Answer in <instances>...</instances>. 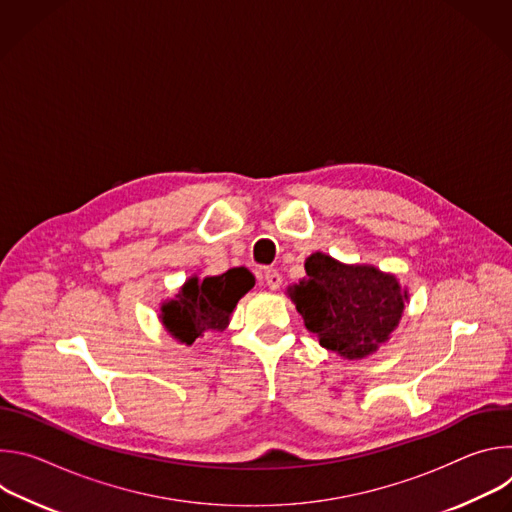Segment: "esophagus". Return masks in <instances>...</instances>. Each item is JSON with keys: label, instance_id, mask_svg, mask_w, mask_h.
<instances>
[{"label": "esophagus", "instance_id": "esophagus-1", "mask_svg": "<svg viewBox=\"0 0 512 512\" xmlns=\"http://www.w3.org/2000/svg\"><path fill=\"white\" fill-rule=\"evenodd\" d=\"M281 281H283V277H281V273L277 269H267L265 271V283H267L269 289L277 291L281 287Z\"/></svg>", "mask_w": 512, "mask_h": 512}]
</instances>
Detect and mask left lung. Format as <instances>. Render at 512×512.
Segmentation results:
<instances>
[{
  "label": "left lung",
  "mask_w": 512,
  "mask_h": 512,
  "mask_svg": "<svg viewBox=\"0 0 512 512\" xmlns=\"http://www.w3.org/2000/svg\"><path fill=\"white\" fill-rule=\"evenodd\" d=\"M304 267L306 277L287 287V298L320 346L360 360L391 338L409 302V289L395 273L342 263L322 251L312 253Z\"/></svg>",
  "instance_id": "left-lung-1"
}]
</instances>
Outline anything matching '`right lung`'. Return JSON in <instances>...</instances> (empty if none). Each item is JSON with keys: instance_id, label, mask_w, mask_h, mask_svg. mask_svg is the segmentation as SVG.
I'll list each match as a JSON object with an SVG mask.
<instances>
[{"instance_id": "right-lung-1", "label": "right lung", "mask_w": 512, "mask_h": 512, "mask_svg": "<svg viewBox=\"0 0 512 512\" xmlns=\"http://www.w3.org/2000/svg\"><path fill=\"white\" fill-rule=\"evenodd\" d=\"M255 285V277L245 267H233L223 275H190L178 294L160 304L164 330L180 344L192 346L208 332H223L237 302Z\"/></svg>"}]
</instances>
